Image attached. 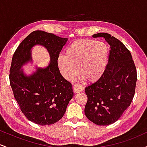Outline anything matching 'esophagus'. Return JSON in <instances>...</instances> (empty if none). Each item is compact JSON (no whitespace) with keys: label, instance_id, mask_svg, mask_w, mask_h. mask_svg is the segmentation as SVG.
I'll use <instances>...</instances> for the list:
<instances>
[{"label":"esophagus","instance_id":"34e87169","mask_svg":"<svg viewBox=\"0 0 147 147\" xmlns=\"http://www.w3.org/2000/svg\"><path fill=\"white\" fill-rule=\"evenodd\" d=\"M73 90L76 92V93H78V92H82V91H83L84 90V86H82L81 84H74Z\"/></svg>","mask_w":147,"mask_h":147}]
</instances>
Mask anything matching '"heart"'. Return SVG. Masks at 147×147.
Segmentation results:
<instances>
[{"instance_id": "b5f03b06", "label": "heart", "mask_w": 147, "mask_h": 147, "mask_svg": "<svg viewBox=\"0 0 147 147\" xmlns=\"http://www.w3.org/2000/svg\"><path fill=\"white\" fill-rule=\"evenodd\" d=\"M109 60V47L104 42L79 39L67 48L65 56L57 64L64 78L70 80L78 72L90 82L98 80L105 71Z\"/></svg>"}]
</instances>
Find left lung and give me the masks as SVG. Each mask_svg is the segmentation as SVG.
<instances>
[{
  "mask_svg": "<svg viewBox=\"0 0 147 147\" xmlns=\"http://www.w3.org/2000/svg\"><path fill=\"white\" fill-rule=\"evenodd\" d=\"M92 37L105 38L111 50L104 73L85 88L88 101L84 112L94 124L109 125L119 119L132 102L137 71L131 52L117 38L107 33Z\"/></svg>",
  "mask_w": 147,
  "mask_h": 147,
  "instance_id": "8db88e82",
  "label": "left lung"
}]
</instances>
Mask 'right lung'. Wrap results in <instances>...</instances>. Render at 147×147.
Wrapping results in <instances>:
<instances>
[{"label": "right lung", "instance_id": "add662e5", "mask_svg": "<svg viewBox=\"0 0 147 147\" xmlns=\"http://www.w3.org/2000/svg\"><path fill=\"white\" fill-rule=\"evenodd\" d=\"M68 38L36 30L30 34L15 51L9 71L10 86L21 110L30 121L39 125L53 124L63 117L74 93L72 86L62 77L57 60ZM41 45L50 55L46 67H36L27 75L22 66L32 63L31 49Z\"/></svg>", "mask_w": 147, "mask_h": 147}]
</instances>
